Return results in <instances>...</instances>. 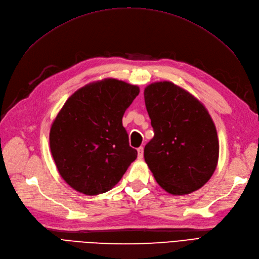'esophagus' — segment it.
Returning a JSON list of instances; mask_svg holds the SVG:
<instances>
[{
	"instance_id": "34e87169",
	"label": "esophagus",
	"mask_w": 259,
	"mask_h": 259,
	"mask_svg": "<svg viewBox=\"0 0 259 259\" xmlns=\"http://www.w3.org/2000/svg\"><path fill=\"white\" fill-rule=\"evenodd\" d=\"M137 152H138V160H142L143 156H144V148L139 147L137 149Z\"/></svg>"
}]
</instances>
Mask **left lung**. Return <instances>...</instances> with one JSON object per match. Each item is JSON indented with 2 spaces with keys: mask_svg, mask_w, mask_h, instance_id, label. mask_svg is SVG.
Wrapping results in <instances>:
<instances>
[{
  "mask_svg": "<svg viewBox=\"0 0 259 259\" xmlns=\"http://www.w3.org/2000/svg\"><path fill=\"white\" fill-rule=\"evenodd\" d=\"M145 104L154 136L145 147V161L161 188L174 195L204 186L217 166L215 124L201 101L168 81L148 85Z\"/></svg>",
  "mask_w": 259,
  "mask_h": 259,
  "instance_id": "left-lung-1",
  "label": "left lung"
}]
</instances>
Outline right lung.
Instances as JSON below:
<instances>
[{"label": "right lung", "mask_w": 259, "mask_h": 259, "mask_svg": "<svg viewBox=\"0 0 259 259\" xmlns=\"http://www.w3.org/2000/svg\"><path fill=\"white\" fill-rule=\"evenodd\" d=\"M138 94L136 85L105 79L77 90L58 112L50 132L51 152L60 176L74 190L107 192L136 160L122 117Z\"/></svg>", "instance_id": "1"}]
</instances>
